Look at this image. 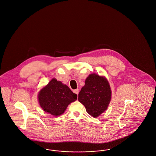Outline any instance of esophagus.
Returning <instances> with one entry per match:
<instances>
[{
    "label": "esophagus",
    "mask_w": 156,
    "mask_h": 156,
    "mask_svg": "<svg viewBox=\"0 0 156 156\" xmlns=\"http://www.w3.org/2000/svg\"><path fill=\"white\" fill-rule=\"evenodd\" d=\"M73 93H75V94H76L77 95H78V94H79V89L74 90H73Z\"/></svg>",
    "instance_id": "34e87169"
}]
</instances>
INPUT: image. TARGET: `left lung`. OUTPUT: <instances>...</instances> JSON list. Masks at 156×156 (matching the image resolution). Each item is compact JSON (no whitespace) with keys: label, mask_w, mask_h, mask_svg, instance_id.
I'll list each match as a JSON object with an SVG mask.
<instances>
[{"label":"left lung","mask_w":156,"mask_h":156,"mask_svg":"<svg viewBox=\"0 0 156 156\" xmlns=\"http://www.w3.org/2000/svg\"><path fill=\"white\" fill-rule=\"evenodd\" d=\"M111 98V91L108 82L105 78L95 73L89 75L78 95L79 101L94 118L107 109Z\"/></svg>","instance_id":"8db88e82"}]
</instances>
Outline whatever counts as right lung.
<instances>
[{
    "mask_svg": "<svg viewBox=\"0 0 156 156\" xmlns=\"http://www.w3.org/2000/svg\"><path fill=\"white\" fill-rule=\"evenodd\" d=\"M77 100V94L73 93L66 85L53 79L42 88L38 94L41 107L51 115L62 114L68 105Z\"/></svg>",
    "mask_w": 156,
    "mask_h": 156,
    "instance_id": "obj_1",
    "label": "right lung"
}]
</instances>
